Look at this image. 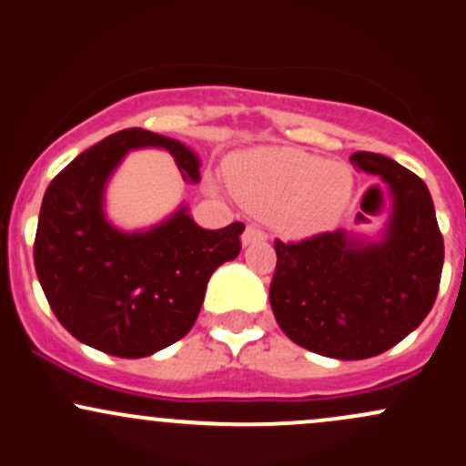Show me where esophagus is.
Returning <instances> with one entry per match:
<instances>
[{
  "mask_svg": "<svg viewBox=\"0 0 466 466\" xmlns=\"http://www.w3.org/2000/svg\"><path fill=\"white\" fill-rule=\"evenodd\" d=\"M266 239V231L258 224H248L247 231L242 235V244L244 247H250V244H258V242H264Z\"/></svg>",
  "mask_w": 466,
  "mask_h": 466,
  "instance_id": "34e87169",
  "label": "esophagus"
}]
</instances>
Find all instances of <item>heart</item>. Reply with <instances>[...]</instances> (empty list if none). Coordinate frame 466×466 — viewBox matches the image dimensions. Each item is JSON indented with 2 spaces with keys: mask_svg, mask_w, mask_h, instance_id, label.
I'll return each instance as SVG.
<instances>
[{
  "mask_svg": "<svg viewBox=\"0 0 466 466\" xmlns=\"http://www.w3.org/2000/svg\"><path fill=\"white\" fill-rule=\"evenodd\" d=\"M235 196L258 211H273L289 235H312L341 216L352 196L346 165L326 163L299 149H259L227 163Z\"/></svg>",
  "mask_w": 466,
  "mask_h": 466,
  "instance_id": "heart-1",
  "label": "heart"
}]
</instances>
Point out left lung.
Listing matches in <instances>:
<instances>
[{
    "mask_svg": "<svg viewBox=\"0 0 466 466\" xmlns=\"http://www.w3.org/2000/svg\"><path fill=\"white\" fill-rule=\"evenodd\" d=\"M350 163L380 176L394 193L379 244L326 231L275 239L270 306L290 341L323 357L357 360L394 348L430 315L441 289L444 242L425 182L372 151Z\"/></svg>",
    "mask_w": 466,
    "mask_h": 466,
    "instance_id": "obj_1",
    "label": "left lung"
}]
</instances>
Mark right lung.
I'll return each mask as SVG.
<instances>
[{
  "mask_svg": "<svg viewBox=\"0 0 466 466\" xmlns=\"http://www.w3.org/2000/svg\"><path fill=\"white\" fill-rule=\"evenodd\" d=\"M134 147H163L187 182L200 165L182 143L129 127L76 156L41 202L35 268L52 312L72 337L120 359H140L185 337L208 277L242 250V222L198 227L185 208L147 233H120L103 216V187Z\"/></svg>",
  "mask_w": 466,
  "mask_h": 466,
  "instance_id": "right-lung-1",
  "label": "right lung"
}]
</instances>
